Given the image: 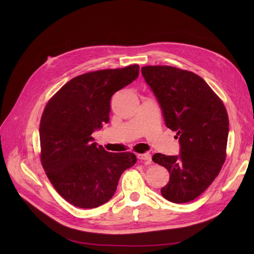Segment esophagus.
<instances>
[{"instance_id":"34e87169","label":"esophagus","mask_w":254,"mask_h":254,"mask_svg":"<svg viewBox=\"0 0 254 254\" xmlns=\"http://www.w3.org/2000/svg\"><path fill=\"white\" fill-rule=\"evenodd\" d=\"M137 158L143 161H147V162H150L151 161V155L149 152H145V153H139L137 155Z\"/></svg>"}]
</instances>
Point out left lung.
<instances>
[{
    "label": "left lung",
    "instance_id": "1",
    "mask_svg": "<svg viewBox=\"0 0 254 254\" xmlns=\"http://www.w3.org/2000/svg\"><path fill=\"white\" fill-rule=\"evenodd\" d=\"M142 75L160 104L165 125L177 132L180 153L152 156L170 173L161 189L168 201L194 200L211 186L226 160L229 118L221 99L200 76L170 65H147Z\"/></svg>",
    "mask_w": 254,
    "mask_h": 254
}]
</instances>
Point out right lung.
<instances>
[{"mask_svg": "<svg viewBox=\"0 0 254 254\" xmlns=\"http://www.w3.org/2000/svg\"><path fill=\"white\" fill-rule=\"evenodd\" d=\"M137 64L74 77L47 104L40 121L41 163L67 202L93 209L109 201L123 172L136 162L132 152H108L91 136L109 122L115 92L139 76Z\"/></svg>", "mask_w": 254, "mask_h": 254, "instance_id": "add662e5", "label": "right lung"}]
</instances>
